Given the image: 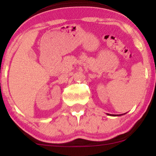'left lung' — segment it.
I'll return each instance as SVG.
<instances>
[{
  "instance_id": "obj_1",
  "label": "left lung",
  "mask_w": 156,
  "mask_h": 156,
  "mask_svg": "<svg viewBox=\"0 0 156 156\" xmlns=\"http://www.w3.org/2000/svg\"><path fill=\"white\" fill-rule=\"evenodd\" d=\"M113 116H114V115H113ZM114 116H115V115H114Z\"/></svg>"
}]
</instances>
